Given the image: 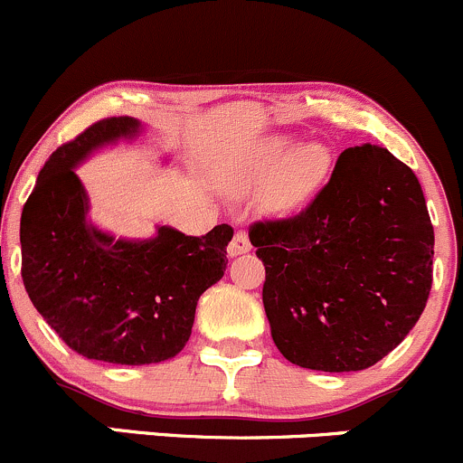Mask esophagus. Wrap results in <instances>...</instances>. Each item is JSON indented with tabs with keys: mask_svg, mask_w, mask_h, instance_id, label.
<instances>
[{
	"mask_svg": "<svg viewBox=\"0 0 463 463\" xmlns=\"http://www.w3.org/2000/svg\"><path fill=\"white\" fill-rule=\"evenodd\" d=\"M250 250V241H249V235H246L244 231L235 232V237H232V241L228 244V255L231 258H237V255H244Z\"/></svg>",
	"mask_w": 463,
	"mask_h": 463,
	"instance_id": "esophagus-1",
	"label": "esophagus"
}]
</instances>
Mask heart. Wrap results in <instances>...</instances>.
Segmentation results:
<instances>
[{"instance_id":"1","label":"heart","mask_w":463,"mask_h":463,"mask_svg":"<svg viewBox=\"0 0 463 463\" xmlns=\"http://www.w3.org/2000/svg\"><path fill=\"white\" fill-rule=\"evenodd\" d=\"M331 154L322 143L296 147V138L273 137L237 175V190H261V203L273 213H291L309 202L325 184Z\"/></svg>"}]
</instances>
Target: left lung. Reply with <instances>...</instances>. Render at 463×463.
<instances>
[{"instance_id": "8db88e82", "label": "left lung", "mask_w": 463, "mask_h": 463, "mask_svg": "<svg viewBox=\"0 0 463 463\" xmlns=\"http://www.w3.org/2000/svg\"><path fill=\"white\" fill-rule=\"evenodd\" d=\"M275 347L293 365L358 372L410 334L432 287L434 231L417 175L385 147H349L291 219L249 231Z\"/></svg>"}]
</instances>
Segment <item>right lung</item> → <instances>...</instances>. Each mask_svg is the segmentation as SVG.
<instances>
[{
  "mask_svg": "<svg viewBox=\"0 0 463 463\" xmlns=\"http://www.w3.org/2000/svg\"><path fill=\"white\" fill-rule=\"evenodd\" d=\"M143 132L132 116L93 123L55 149L22 210V279L51 329L85 358L149 365L175 358L193 334L202 293L223 278L232 228L202 237L158 226L125 240L89 219L76 167L93 152Z\"/></svg>",
  "mask_w": 463,
  "mask_h": 463,
  "instance_id": "add662e5",
  "label": "right lung"
}]
</instances>
